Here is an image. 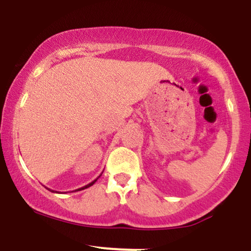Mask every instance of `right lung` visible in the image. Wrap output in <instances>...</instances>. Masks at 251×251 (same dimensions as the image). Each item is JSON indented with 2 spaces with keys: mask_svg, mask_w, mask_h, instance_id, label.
<instances>
[{
  "mask_svg": "<svg viewBox=\"0 0 251 251\" xmlns=\"http://www.w3.org/2000/svg\"><path fill=\"white\" fill-rule=\"evenodd\" d=\"M98 178H99V177H98ZM98 178H97V179H98ZM97 179H94L93 181H91V183H89V184H87V185L82 186V188H80V189H77V190H75V191H80V190H83V189H86V188H89V186H91V185H93V184H94V183H96V181H97ZM48 190H50V189H48ZM50 191H51V192H56V191H53V190H50Z\"/></svg>",
  "mask_w": 251,
  "mask_h": 251,
  "instance_id": "right-lung-1",
  "label": "right lung"
}]
</instances>
